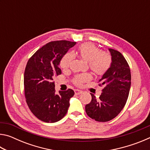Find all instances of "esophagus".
<instances>
[{
  "mask_svg": "<svg viewBox=\"0 0 150 150\" xmlns=\"http://www.w3.org/2000/svg\"><path fill=\"white\" fill-rule=\"evenodd\" d=\"M82 93H83V91H81V90H79V89H75V95H80V94H81Z\"/></svg>",
  "mask_w": 150,
  "mask_h": 150,
  "instance_id": "1",
  "label": "esophagus"
}]
</instances>
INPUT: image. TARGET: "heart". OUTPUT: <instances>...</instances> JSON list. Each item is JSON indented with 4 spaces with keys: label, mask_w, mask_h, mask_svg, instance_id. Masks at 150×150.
I'll return each instance as SVG.
<instances>
[{
    "label": "heart",
    "mask_w": 150,
    "mask_h": 150,
    "mask_svg": "<svg viewBox=\"0 0 150 150\" xmlns=\"http://www.w3.org/2000/svg\"><path fill=\"white\" fill-rule=\"evenodd\" d=\"M80 57L86 62L88 63L89 67L96 74L102 75L108 69L111 64V57L106 52H101L98 47L91 43L82 44L79 49ZM73 55L71 53L66 54L60 62V67L63 70L70 67L73 59ZM91 79V75L85 73L77 76L74 82L76 85H82L83 83Z\"/></svg>",
    "instance_id": "b5f03b06"
}]
</instances>
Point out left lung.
Segmentation results:
<instances>
[{
	"instance_id": "1",
	"label": "left lung",
	"mask_w": 150,
	"mask_h": 150,
	"mask_svg": "<svg viewBox=\"0 0 150 150\" xmlns=\"http://www.w3.org/2000/svg\"><path fill=\"white\" fill-rule=\"evenodd\" d=\"M111 64L99 81L104 88L99 98L91 93L92 99L85 106L87 115L98 122H107L115 118L128 99L131 86V73L124 56L118 51L108 49Z\"/></svg>"
}]
</instances>
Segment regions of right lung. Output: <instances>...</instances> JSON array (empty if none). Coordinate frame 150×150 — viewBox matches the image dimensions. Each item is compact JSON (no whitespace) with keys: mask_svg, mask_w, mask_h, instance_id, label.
<instances>
[{"mask_svg":"<svg viewBox=\"0 0 150 150\" xmlns=\"http://www.w3.org/2000/svg\"><path fill=\"white\" fill-rule=\"evenodd\" d=\"M76 42H51L32 55L27 63L24 75L25 97L30 110L47 123L56 122L64 117L74 91L68 89L55 94V76L62 74L60 62Z\"/></svg>","mask_w":150,"mask_h":150,"instance_id":"add662e5","label":"right lung"}]
</instances>
